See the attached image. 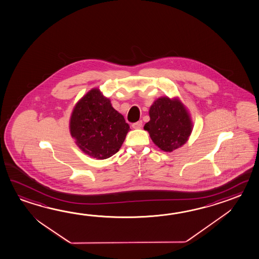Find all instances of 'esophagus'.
Here are the masks:
<instances>
[{"label": "esophagus", "instance_id": "34e87169", "mask_svg": "<svg viewBox=\"0 0 259 259\" xmlns=\"http://www.w3.org/2000/svg\"><path fill=\"white\" fill-rule=\"evenodd\" d=\"M142 126V120H140V121L135 122V123H133L132 124V127L133 128H135V130H138V128H141Z\"/></svg>", "mask_w": 259, "mask_h": 259}]
</instances>
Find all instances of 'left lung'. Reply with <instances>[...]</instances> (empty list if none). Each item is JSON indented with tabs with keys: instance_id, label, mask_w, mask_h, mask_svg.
Listing matches in <instances>:
<instances>
[{
	"instance_id": "obj_1",
	"label": "left lung",
	"mask_w": 259,
	"mask_h": 259,
	"mask_svg": "<svg viewBox=\"0 0 259 259\" xmlns=\"http://www.w3.org/2000/svg\"><path fill=\"white\" fill-rule=\"evenodd\" d=\"M150 121L144 130L162 151L171 152L188 142L193 123L188 108L178 97H159L149 110Z\"/></svg>"
}]
</instances>
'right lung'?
<instances>
[{"instance_id":"1","label":"right lung","mask_w":259,"mask_h":259,"mask_svg":"<svg viewBox=\"0 0 259 259\" xmlns=\"http://www.w3.org/2000/svg\"><path fill=\"white\" fill-rule=\"evenodd\" d=\"M128 132L130 126L124 117L98 88L87 92L71 112V137L90 157L98 160L111 157L118 152Z\"/></svg>"}]
</instances>
